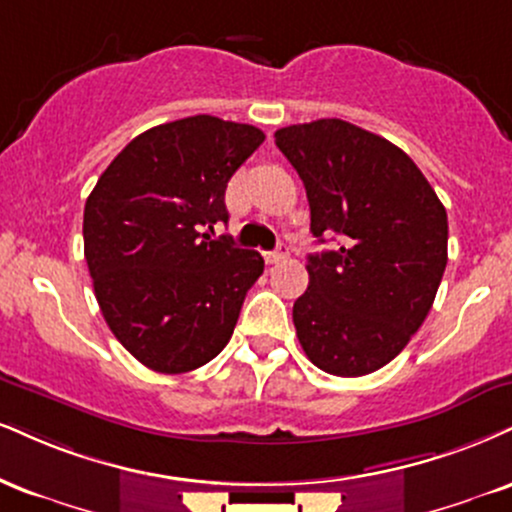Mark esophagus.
<instances>
[{"label":"esophagus","mask_w":512,"mask_h":512,"mask_svg":"<svg viewBox=\"0 0 512 512\" xmlns=\"http://www.w3.org/2000/svg\"><path fill=\"white\" fill-rule=\"evenodd\" d=\"M286 257H288V245L279 243V248H276L274 252H267V255H264V260H267L269 264H276V262L286 260Z\"/></svg>","instance_id":"34e87169"}]
</instances>
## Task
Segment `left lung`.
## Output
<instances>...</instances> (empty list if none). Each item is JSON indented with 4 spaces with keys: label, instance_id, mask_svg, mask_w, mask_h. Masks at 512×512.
I'll use <instances>...</instances> for the list:
<instances>
[{
    "label": "left lung",
    "instance_id": "1",
    "mask_svg": "<svg viewBox=\"0 0 512 512\" xmlns=\"http://www.w3.org/2000/svg\"><path fill=\"white\" fill-rule=\"evenodd\" d=\"M276 147L303 178L310 231L341 248L307 257L293 324L312 365L336 377L377 372L432 310L448 262V217L400 147L341 119L295 123Z\"/></svg>",
    "mask_w": 512,
    "mask_h": 512
}]
</instances>
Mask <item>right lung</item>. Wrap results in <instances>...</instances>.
<instances>
[{
    "mask_svg": "<svg viewBox=\"0 0 512 512\" xmlns=\"http://www.w3.org/2000/svg\"><path fill=\"white\" fill-rule=\"evenodd\" d=\"M264 143L260 128L209 114L133 138L92 188L83 243L104 322L145 367L207 365L236 329L264 260L205 229L229 221L224 193Z\"/></svg>",
    "mask_w": 512,
    "mask_h": 512,
    "instance_id": "right-lung-1",
    "label": "right lung"
}]
</instances>
